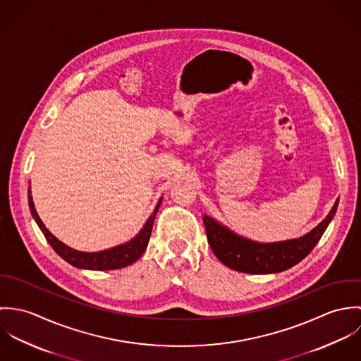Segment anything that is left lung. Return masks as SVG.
I'll list each match as a JSON object with an SVG mask.
<instances>
[{
  "label": "left lung",
  "mask_w": 361,
  "mask_h": 361,
  "mask_svg": "<svg viewBox=\"0 0 361 361\" xmlns=\"http://www.w3.org/2000/svg\"><path fill=\"white\" fill-rule=\"evenodd\" d=\"M339 199L329 214L309 233L298 239L262 243L240 236L216 219L203 215L207 240L216 258L226 267L246 274H276L292 268L315 247L336 214Z\"/></svg>",
  "instance_id": "obj_1"
}]
</instances>
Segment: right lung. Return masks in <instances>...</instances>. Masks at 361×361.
I'll list each match as a JSON object with an SVG mask.
<instances>
[{"label":"right lung","instance_id":"1","mask_svg":"<svg viewBox=\"0 0 361 361\" xmlns=\"http://www.w3.org/2000/svg\"><path fill=\"white\" fill-rule=\"evenodd\" d=\"M27 199H29V208H30L32 216L35 218L36 224L39 225V228L44 233L47 242L51 245L55 253L59 257L63 258L66 262H69L71 265L76 267V268L93 269V271H109V269L123 268V267H128V265L133 264L135 261H137L139 258L142 257L143 253L147 249V245H149V240H150V236H152L155 214H157L158 208L162 203V197H161L158 200L157 206H155L153 214L149 216V219L146 221L143 228L130 240H128L122 245H118L115 247H109L106 250H102V252H80V250L72 249V247L66 246L65 243H62L61 240H58L51 232L46 228V225L43 224V221L40 219V216H39V214L35 208L30 186L27 189Z\"/></svg>","mask_w":361,"mask_h":361}]
</instances>
